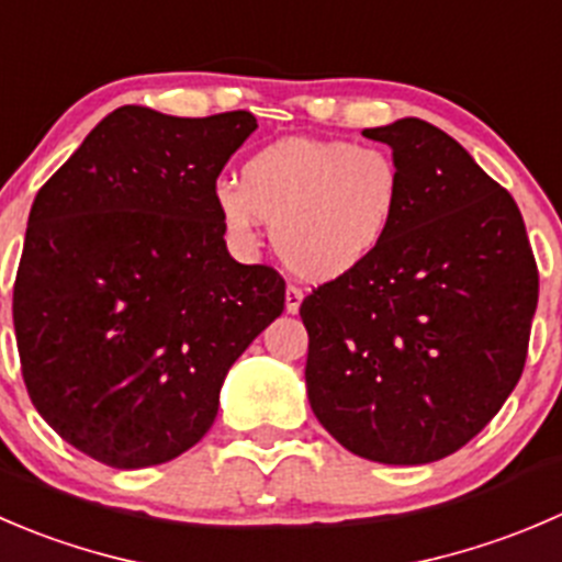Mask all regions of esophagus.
Returning <instances> with one entry per match:
<instances>
[{
	"label": "esophagus",
	"instance_id": "34e87169",
	"mask_svg": "<svg viewBox=\"0 0 562 562\" xmlns=\"http://www.w3.org/2000/svg\"><path fill=\"white\" fill-rule=\"evenodd\" d=\"M302 299H304L302 288L288 285V288H285V310H288V313L296 315V313H299V307H302Z\"/></svg>",
	"mask_w": 562,
	"mask_h": 562
}]
</instances>
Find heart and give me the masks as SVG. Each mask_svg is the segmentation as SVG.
I'll use <instances>...</instances> for the list:
<instances>
[{
    "mask_svg": "<svg viewBox=\"0 0 562 562\" xmlns=\"http://www.w3.org/2000/svg\"><path fill=\"white\" fill-rule=\"evenodd\" d=\"M403 198V170L390 150L291 136L247 159L241 183H216L214 209L241 244L255 241L260 220L274 222L282 263L302 280L331 282L384 247Z\"/></svg>",
    "mask_w": 562,
    "mask_h": 562,
    "instance_id": "b5f03b06",
    "label": "heart"
}]
</instances>
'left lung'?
<instances>
[{
    "label": "left lung",
    "mask_w": 562,
    "mask_h": 562,
    "mask_svg": "<svg viewBox=\"0 0 562 562\" xmlns=\"http://www.w3.org/2000/svg\"><path fill=\"white\" fill-rule=\"evenodd\" d=\"M392 148L406 198L384 247L299 307L321 426L379 464L464 448L514 392L538 304L519 205L437 125L364 128Z\"/></svg>",
    "instance_id": "left-lung-1"
}]
</instances>
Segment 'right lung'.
<instances>
[{
    "instance_id": "add662e5",
    "label": "right lung",
    "mask_w": 562,
    "mask_h": 562,
    "mask_svg": "<svg viewBox=\"0 0 562 562\" xmlns=\"http://www.w3.org/2000/svg\"><path fill=\"white\" fill-rule=\"evenodd\" d=\"M255 128L241 109L120 106L32 203L13 285L21 375L37 414L101 464L194 448L231 364L285 307V280L233 260L214 209Z\"/></svg>"
}]
</instances>
